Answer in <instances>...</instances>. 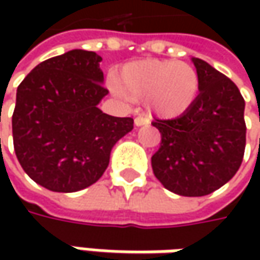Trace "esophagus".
<instances>
[{"label": "esophagus", "mask_w": 260, "mask_h": 260, "mask_svg": "<svg viewBox=\"0 0 260 260\" xmlns=\"http://www.w3.org/2000/svg\"><path fill=\"white\" fill-rule=\"evenodd\" d=\"M149 123V120L143 117V115H139V117H136L135 118V125L136 127H140V125H146Z\"/></svg>", "instance_id": "34e87169"}]
</instances>
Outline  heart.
<instances>
[{"mask_svg": "<svg viewBox=\"0 0 260 260\" xmlns=\"http://www.w3.org/2000/svg\"><path fill=\"white\" fill-rule=\"evenodd\" d=\"M115 92L146 101L153 114L175 118L189 111L200 95V76L188 63L162 59L130 62L121 69Z\"/></svg>", "mask_w": 260, "mask_h": 260, "instance_id": "b5f03b06", "label": "heart"}]
</instances>
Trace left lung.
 Instances as JSON below:
<instances>
[{
	"label": "left lung",
	"instance_id": "left-lung-1",
	"mask_svg": "<svg viewBox=\"0 0 260 260\" xmlns=\"http://www.w3.org/2000/svg\"><path fill=\"white\" fill-rule=\"evenodd\" d=\"M200 95L185 114L156 120L160 147L153 174L171 192L203 197L227 184L242 165L246 146L245 100L232 79L192 57Z\"/></svg>",
	"mask_w": 260,
	"mask_h": 260
}]
</instances>
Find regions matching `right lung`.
<instances>
[{
	"label": "right lung",
	"mask_w": 260,
	"mask_h": 260,
	"mask_svg": "<svg viewBox=\"0 0 260 260\" xmlns=\"http://www.w3.org/2000/svg\"><path fill=\"white\" fill-rule=\"evenodd\" d=\"M101 56L69 50L39 63L17 88L13 140L17 159L36 184L75 192L95 184L133 118L103 113Z\"/></svg>",
	"instance_id": "1"
}]
</instances>
